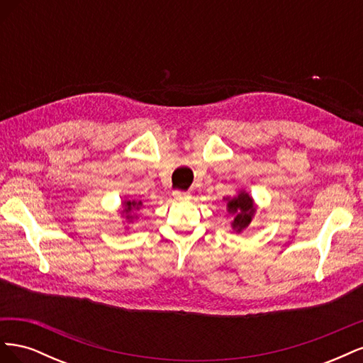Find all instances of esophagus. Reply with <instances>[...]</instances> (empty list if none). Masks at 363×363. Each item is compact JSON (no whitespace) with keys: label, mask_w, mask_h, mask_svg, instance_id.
Masks as SVG:
<instances>
[{"label":"esophagus","mask_w":363,"mask_h":363,"mask_svg":"<svg viewBox=\"0 0 363 363\" xmlns=\"http://www.w3.org/2000/svg\"><path fill=\"white\" fill-rule=\"evenodd\" d=\"M172 196H174V200L184 201V200H189L191 199V194L189 192H183V191H174Z\"/></svg>","instance_id":"obj_1"}]
</instances>
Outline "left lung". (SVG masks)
I'll return each mask as SVG.
<instances>
[{"instance_id": "8db88e82", "label": "left lung", "mask_w": 363, "mask_h": 363, "mask_svg": "<svg viewBox=\"0 0 363 363\" xmlns=\"http://www.w3.org/2000/svg\"><path fill=\"white\" fill-rule=\"evenodd\" d=\"M227 200V212L233 216L232 227L236 233H240L242 230H245L252 216L256 213V206L255 201H252L248 192L240 191L238 195H235L233 199H225Z\"/></svg>"}]
</instances>
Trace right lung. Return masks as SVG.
Returning a JSON list of instances; mask_svg holds the SVG:
<instances>
[{"label":"right lung","instance_id":"right-lung-1","mask_svg":"<svg viewBox=\"0 0 363 363\" xmlns=\"http://www.w3.org/2000/svg\"><path fill=\"white\" fill-rule=\"evenodd\" d=\"M123 206H124V211H123V215L124 218L127 219L128 223L133 221V216H131V212L133 211H139V208L142 207V201H123Z\"/></svg>","mask_w":363,"mask_h":363}]
</instances>
